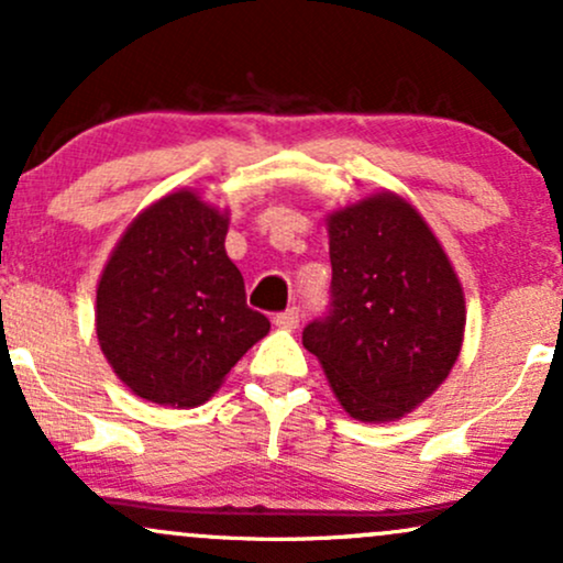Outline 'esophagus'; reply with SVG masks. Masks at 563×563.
<instances>
[{"label": "esophagus", "mask_w": 563, "mask_h": 563, "mask_svg": "<svg viewBox=\"0 0 563 563\" xmlns=\"http://www.w3.org/2000/svg\"><path fill=\"white\" fill-rule=\"evenodd\" d=\"M299 320H301L299 307H290V309H286V312H277L273 318L277 328H296V325H299Z\"/></svg>", "instance_id": "1"}]
</instances>
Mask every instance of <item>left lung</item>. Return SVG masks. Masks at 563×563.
<instances>
[{
  "label": "left lung",
  "mask_w": 563,
  "mask_h": 563,
  "mask_svg": "<svg viewBox=\"0 0 563 563\" xmlns=\"http://www.w3.org/2000/svg\"><path fill=\"white\" fill-rule=\"evenodd\" d=\"M331 303L301 341L357 421H394L448 378L463 344L466 301L421 214L384 192L335 211Z\"/></svg>",
  "instance_id": "obj_1"
}]
</instances>
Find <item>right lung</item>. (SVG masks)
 <instances>
[{
  "label": "right lung",
  "mask_w": 563,
  "mask_h": 563,
  "mask_svg": "<svg viewBox=\"0 0 563 563\" xmlns=\"http://www.w3.org/2000/svg\"><path fill=\"white\" fill-rule=\"evenodd\" d=\"M228 217L179 190L129 224L97 286V339L134 394L196 407L269 331L224 251Z\"/></svg>",
  "instance_id": "obj_1"
}]
</instances>
